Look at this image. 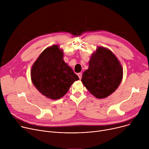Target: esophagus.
I'll use <instances>...</instances> for the list:
<instances>
[{
	"instance_id": "1",
	"label": "esophagus",
	"mask_w": 149,
	"mask_h": 149,
	"mask_svg": "<svg viewBox=\"0 0 149 149\" xmlns=\"http://www.w3.org/2000/svg\"><path fill=\"white\" fill-rule=\"evenodd\" d=\"M77 76H78L79 78V79H82V74L81 73H78V74H77Z\"/></svg>"
}]
</instances>
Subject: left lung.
<instances>
[{"mask_svg": "<svg viewBox=\"0 0 149 149\" xmlns=\"http://www.w3.org/2000/svg\"><path fill=\"white\" fill-rule=\"evenodd\" d=\"M123 68L117 57L108 49L98 47L89 61L81 81L97 99L107 97L114 92L123 78Z\"/></svg>", "mask_w": 149, "mask_h": 149, "instance_id": "left-lung-1", "label": "left lung"}]
</instances>
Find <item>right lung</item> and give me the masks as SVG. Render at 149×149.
<instances>
[{"mask_svg":"<svg viewBox=\"0 0 149 149\" xmlns=\"http://www.w3.org/2000/svg\"><path fill=\"white\" fill-rule=\"evenodd\" d=\"M63 54L58 45L49 47L31 68L33 84L42 95L52 100L63 97L74 82L79 80L72 68L64 62Z\"/></svg>","mask_w":149,"mask_h":149,"instance_id":"add662e5","label":"right lung"}]
</instances>
